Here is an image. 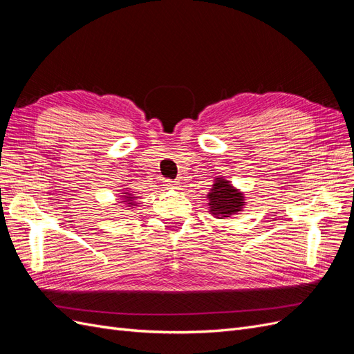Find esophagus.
<instances>
[{
	"mask_svg": "<svg viewBox=\"0 0 354 354\" xmlns=\"http://www.w3.org/2000/svg\"><path fill=\"white\" fill-rule=\"evenodd\" d=\"M165 186H167L168 189H178V187H180V185H178V181H174V180H169V178H167V180H165Z\"/></svg>",
	"mask_w": 354,
	"mask_h": 354,
	"instance_id": "obj_1",
	"label": "esophagus"
}]
</instances>
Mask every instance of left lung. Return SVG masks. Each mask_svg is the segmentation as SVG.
Instances as JSON below:
<instances>
[{"label":"left lung","instance_id":"1","mask_svg":"<svg viewBox=\"0 0 354 354\" xmlns=\"http://www.w3.org/2000/svg\"><path fill=\"white\" fill-rule=\"evenodd\" d=\"M207 198L209 199V212L218 218L238 214L245 205L243 195L230 185V181L224 180L223 177L216 178V183L212 185Z\"/></svg>","mask_w":354,"mask_h":354}]
</instances>
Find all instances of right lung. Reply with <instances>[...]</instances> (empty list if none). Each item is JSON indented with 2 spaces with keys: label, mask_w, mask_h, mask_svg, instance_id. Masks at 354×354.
Masks as SVG:
<instances>
[{
  "label": "right lung",
  "mask_w": 354,
  "mask_h": 354,
  "mask_svg": "<svg viewBox=\"0 0 354 354\" xmlns=\"http://www.w3.org/2000/svg\"><path fill=\"white\" fill-rule=\"evenodd\" d=\"M125 195H127V196H124V198H125V201H122V202H127V203H130V205H133V203H134V199H136L137 196H133V194H128V192H127Z\"/></svg>",
  "instance_id": "obj_1"
}]
</instances>
